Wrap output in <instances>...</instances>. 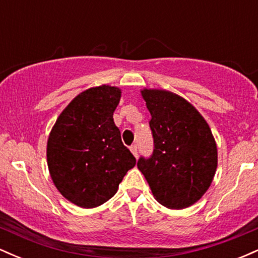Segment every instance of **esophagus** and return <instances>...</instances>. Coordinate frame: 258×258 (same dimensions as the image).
<instances>
[{
    "label": "esophagus",
    "instance_id": "1",
    "mask_svg": "<svg viewBox=\"0 0 258 258\" xmlns=\"http://www.w3.org/2000/svg\"><path fill=\"white\" fill-rule=\"evenodd\" d=\"M130 150H131V153L133 154V155L136 156V158H137V155H138V150H137V146H136V144H132L131 147H130Z\"/></svg>",
    "mask_w": 258,
    "mask_h": 258
}]
</instances>
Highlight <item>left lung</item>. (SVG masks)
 Returning <instances> with one entry per match:
<instances>
[{"instance_id":"1","label":"left lung","mask_w":258,"mask_h":258,"mask_svg":"<svg viewBox=\"0 0 258 258\" xmlns=\"http://www.w3.org/2000/svg\"><path fill=\"white\" fill-rule=\"evenodd\" d=\"M152 119L154 150L137 166L161 205L180 210L193 205L211 185L217 147L209 125L184 98L164 90L142 91Z\"/></svg>"}]
</instances>
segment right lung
Wrapping results in <instances>:
<instances>
[{"mask_svg": "<svg viewBox=\"0 0 258 258\" xmlns=\"http://www.w3.org/2000/svg\"><path fill=\"white\" fill-rule=\"evenodd\" d=\"M120 88L102 85L76 96L61 111L47 142L52 180L65 199L84 209L115 195L136 158L121 141L112 114Z\"/></svg>", "mask_w": 258, "mask_h": 258, "instance_id": "1", "label": "right lung"}]
</instances>
